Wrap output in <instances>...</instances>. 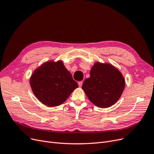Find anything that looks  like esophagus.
Masks as SVG:
<instances>
[{
    "instance_id": "obj_1",
    "label": "esophagus",
    "mask_w": 154,
    "mask_h": 154,
    "mask_svg": "<svg viewBox=\"0 0 154 154\" xmlns=\"http://www.w3.org/2000/svg\"><path fill=\"white\" fill-rule=\"evenodd\" d=\"M82 85H83V82H78V86L79 87H82Z\"/></svg>"
}]
</instances>
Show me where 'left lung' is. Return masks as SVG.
Here are the masks:
<instances>
[{
    "mask_svg": "<svg viewBox=\"0 0 154 154\" xmlns=\"http://www.w3.org/2000/svg\"><path fill=\"white\" fill-rule=\"evenodd\" d=\"M125 86L122 74L112 65L97 63L90 71L82 88L95 106L106 108L119 100Z\"/></svg>",
    "mask_w": 154,
    "mask_h": 154,
    "instance_id": "1",
    "label": "left lung"
}]
</instances>
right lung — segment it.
<instances>
[{
  "instance_id": "add662e5",
  "label": "right lung",
  "mask_w": 154,
  "mask_h": 154,
  "mask_svg": "<svg viewBox=\"0 0 154 154\" xmlns=\"http://www.w3.org/2000/svg\"><path fill=\"white\" fill-rule=\"evenodd\" d=\"M30 85L36 98L48 107L60 105L78 87L61 61L47 62L35 70Z\"/></svg>"
}]
</instances>
